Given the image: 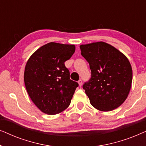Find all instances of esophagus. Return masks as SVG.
I'll return each instance as SVG.
<instances>
[{
	"instance_id": "34e87169",
	"label": "esophagus",
	"mask_w": 146,
	"mask_h": 146,
	"mask_svg": "<svg viewBox=\"0 0 146 146\" xmlns=\"http://www.w3.org/2000/svg\"><path fill=\"white\" fill-rule=\"evenodd\" d=\"M78 82L79 86H82V81L81 80H78Z\"/></svg>"
}]
</instances>
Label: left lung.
Segmentation results:
<instances>
[{
    "mask_svg": "<svg viewBox=\"0 0 146 146\" xmlns=\"http://www.w3.org/2000/svg\"><path fill=\"white\" fill-rule=\"evenodd\" d=\"M80 48L91 70V78L83 88L92 106L102 111L120 106L132 82V68L127 58L104 42L82 44Z\"/></svg>",
    "mask_w": 146,
    "mask_h": 146,
    "instance_id": "obj_1",
    "label": "left lung"
}]
</instances>
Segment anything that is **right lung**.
<instances>
[{"label": "right lung", "instance_id": "obj_1", "mask_svg": "<svg viewBox=\"0 0 146 146\" xmlns=\"http://www.w3.org/2000/svg\"><path fill=\"white\" fill-rule=\"evenodd\" d=\"M75 49L74 44L49 42L40 47L28 60L24 73L26 89L43 113L57 114L70 104L78 84L70 79L64 62Z\"/></svg>", "mask_w": 146, "mask_h": 146}]
</instances>
